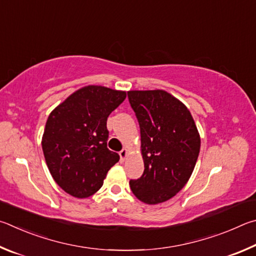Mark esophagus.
<instances>
[{"mask_svg": "<svg viewBox=\"0 0 256 256\" xmlns=\"http://www.w3.org/2000/svg\"><path fill=\"white\" fill-rule=\"evenodd\" d=\"M127 154H128V150H127V148H124V150H120V153H119V155H120V160H126V158H127Z\"/></svg>", "mask_w": 256, "mask_h": 256, "instance_id": "obj_1", "label": "esophagus"}]
</instances>
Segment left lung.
<instances>
[{
    "instance_id": "obj_1",
    "label": "left lung",
    "mask_w": 256,
    "mask_h": 256,
    "mask_svg": "<svg viewBox=\"0 0 256 256\" xmlns=\"http://www.w3.org/2000/svg\"><path fill=\"white\" fill-rule=\"evenodd\" d=\"M140 128L144 173L130 189L147 204L164 202L189 181L200 152V136L190 111L163 90L129 91Z\"/></svg>"
}]
</instances>
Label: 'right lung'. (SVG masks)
Instances as JSON below:
<instances>
[{
	"label": "right lung",
	"mask_w": 256,
	"mask_h": 256,
	"mask_svg": "<svg viewBox=\"0 0 256 256\" xmlns=\"http://www.w3.org/2000/svg\"><path fill=\"white\" fill-rule=\"evenodd\" d=\"M126 92L98 85L78 90L49 114L42 150L54 180L67 194L88 198L100 189L119 155L108 150V116Z\"/></svg>",
	"instance_id": "right-lung-1"
}]
</instances>
